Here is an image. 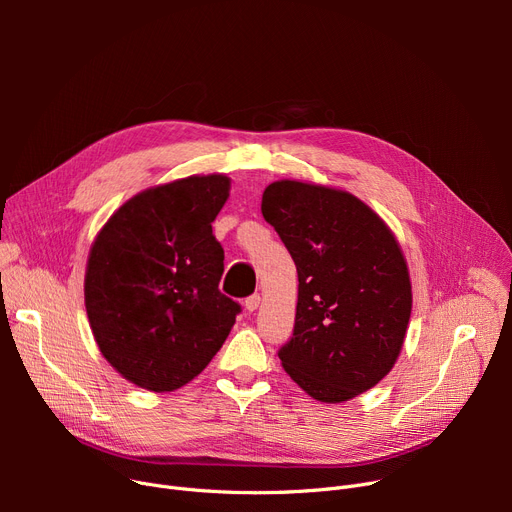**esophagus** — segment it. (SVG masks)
I'll use <instances>...</instances> for the list:
<instances>
[{
  "mask_svg": "<svg viewBox=\"0 0 512 512\" xmlns=\"http://www.w3.org/2000/svg\"><path fill=\"white\" fill-rule=\"evenodd\" d=\"M259 303H261L259 294H251L249 299H245V309H247V311H255V309L259 307Z\"/></svg>",
  "mask_w": 512,
  "mask_h": 512,
  "instance_id": "1",
  "label": "esophagus"
}]
</instances>
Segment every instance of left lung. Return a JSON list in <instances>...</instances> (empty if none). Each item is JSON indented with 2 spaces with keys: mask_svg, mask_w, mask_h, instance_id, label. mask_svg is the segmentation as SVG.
Segmentation results:
<instances>
[{
  "mask_svg": "<svg viewBox=\"0 0 512 512\" xmlns=\"http://www.w3.org/2000/svg\"><path fill=\"white\" fill-rule=\"evenodd\" d=\"M261 213L299 274L284 371L319 402L351 400L394 367L411 319L407 259L386 222L355 195L301 180L263 191Z\"/></svg>",
  "mask_w": 512,
  "mask_h": 512,
  "instance_id": "8db88e82",
  "label": "left lung"
}]
</instances>
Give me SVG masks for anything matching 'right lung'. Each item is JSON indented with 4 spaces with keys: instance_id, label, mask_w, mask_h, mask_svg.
<instances>
[{
    "instance_id": "add662e5",
    "label": "right lung",
    "mask_w": 512,
    "mask_h": 512,
    "mask_svg": "<svg viewBox=\"0 0 512 512\" xmlns=\"http://www.w3.org/2000/svg\"><path fill=\"white\" fill-rule=\"evenodd\" d=\"M230 197L224 174L151 186L95 236L85 307L101 355L149 392L182 388L228 338L240 305L220 292L224 249L211 222Z\"/></svg>"
}]
</instances>
